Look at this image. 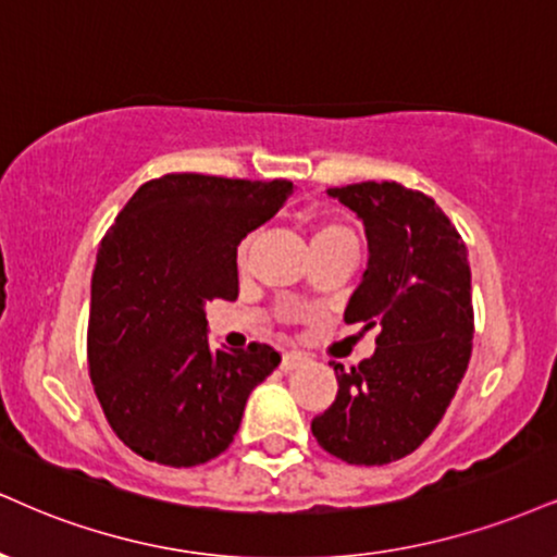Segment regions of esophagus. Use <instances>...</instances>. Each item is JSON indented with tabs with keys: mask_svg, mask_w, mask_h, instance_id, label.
Returning <instances> with one entry per match:
<instances>
[{
	"mask_svg": "<svg viewBox=\"0 0 557 557\" xmlns=\"http://www.w3.org/2000/svg\"><path fill=\"white\" fill-rule=\"evenodd\" d=\"M304 363H308V355H304V352H285L280 368H283V371H296V368L304 366Z\"/></svg>",
	"mask_w": 557,
	"mask_h": 557,
	"instance_id": "34e87169",
	"label": "esophagus"
}]
</instances>
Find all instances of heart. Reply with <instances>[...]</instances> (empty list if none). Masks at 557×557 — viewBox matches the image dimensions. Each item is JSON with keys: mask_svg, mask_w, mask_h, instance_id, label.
Wrapping results in <instances>:
<instances>
[{"mask_svg": "<svg viewBox=\"0 0 557 557\" xmlns=\"http://www.w3.org/2000/svg\"><path fill=\"white\" fill-rule=\"evenodd\" d=\"M339 236H355V233L350 231V227L343 225V223H334V220H326V223H317L313 225V244H319V240H326V238H339ZM246 240L244 244H238L236 249V261L238 264H244L246 259Z\"/></svg>", "mask_w": 557, "mask_h": 557, "instance_id": "heart-1", "label": "heart"}]
</instances>
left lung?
Returning <instances> with one entry per match:
<instances>
[{"label": "left lung", "instance_id": "left-lung-1", "mask_svg": "<svg viewBox=\"0 0 557 557\" xmlns=\"http://www.w3.org/2000/svg\"><path fill=\"white\" fill-rule=\"evenodd\" d=\"M326 194L366 225L368 270L345 308L347 324L379 326L376 352L350 371L311 420L324 451L347 465H388L441 423L472 355L474 311L467 246L444 210L397 181Z\"/></svg>", "mask_w": 557, "mask_h": 557}]
</instances>
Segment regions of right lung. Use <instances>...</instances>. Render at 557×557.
Wrapping results in <instances>:
<instances>
[{"mask_svg":"<svg viewBox=\"0 0 557 557\" xmlns=\"http://www.w3.org/2000/svg\"><path fill=\"white\" fill-rule=\"evenodd\" d=\"M290 191L285 178L165 173L100 240L87 366L111 431L143 459L197 467L223 454L251 388L280 366L264 343L212 350L205 304L238 298V244Z\"/></svg>","mask_w":557,"mask_h":557,"instance_id":"right-lung-1","label":"right lung"}]
</instances>
